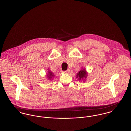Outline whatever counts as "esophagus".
<instances>
[{
	"mask_svg": "<svg viewBox=\"0 0 131 131\" xmlns=\"http://www.w3.org/2000/svg\"><path fill=\"white\" fill-rule=\"evenodd\" d=\"M69 72H70V70H69V69H67V70L64 71V72L65 73H68Z\"/></svg>",
	"mask_w": 131,
	"mask_h": 131,
	"instance_id": "obj_1",
	"label": "esophagus"
}]
</instances>
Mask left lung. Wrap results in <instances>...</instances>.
Here are the masks:
<instances>
[{
	"mask_svg": "<svg viewBox=\"0 0 131 131\" xmlns=\"http://www.w3.org/2000/svg\"><path fill=\"white\" fill-rule=\"evenodd\" d=\"M87 77L86 75V70H85V69H83V70H81L80 71H79V73L77 74V78H79V80L80 79H82L83 78H86V77Z\"/></svg>",
	"mask_w": 131,
	"mask_h": 131,
	"instance_id": "1",
	"label": "left lung"
}]
</instances>
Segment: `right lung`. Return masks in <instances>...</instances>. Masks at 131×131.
I'll return each mask as SVG.
<instances>
[{
    "instance_id": "right-lung-1",
    "label": "right lung",
    "mask_w": 131,
    "mask_h": 131,
    "mask_svg": "<svg viewBox=\"0 0 131 131\" xmlns=\"http://www.w3.org/2000/svg\"><path fill=\"white\" fill-rule=\"evenodd\" d=\"M52 76H53V75H52V73L51 72L49 71V74H48V79H51V78H52Z\"/></svg>"
}]
</instances>
